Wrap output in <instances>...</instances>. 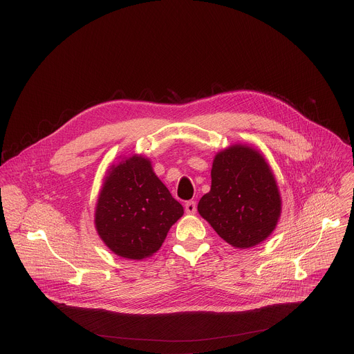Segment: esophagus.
<instances>
[{
    "mask_svg": "<svg viewBox=\"0 0 354 354\" xmlns=\"http://www.w3.org/2000/svg\"><path fill=\"white\" fill-rule=\"evenodd\" d=\"M196 209H197V205H196V201H187L186 204H185V211H186V214H194L196 212Z\"/></svg>",
    "mask_w": 354,
    "mask_h": 354,
    "instance_id": "esophagus-1",
    "label": "esophagus"
}]
</instances>
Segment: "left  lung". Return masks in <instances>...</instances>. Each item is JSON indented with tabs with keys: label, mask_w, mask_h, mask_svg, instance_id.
Segmentation results:
<instances>
[{
	"label": "left lung",
	"mask_w": 354,
	"mask_h": 354,
	"mask_svg": "<svg viewBox=\"0 0 354 354\" xmlns=\"http://www.w3.org/2000/svg\"><path fill=\"white\" fill-rule=\"evenodd\" d=\"M197 209L233 248L248 249L266 241L278 222L281 197L263 156L241 145L216 154L211 190Z\"/></svg>",
	"instance_id": "8db88e82"
}]
</instances>
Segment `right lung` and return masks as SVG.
Masks as SVG:
<instances>
[{"mask_svg":"<svg viewBox=\"0 0 354 354\" xmlns=\"http://www.w3.org/2000/svg\"><path fill=\"white\" fill-rule=\"evenodd\" d=\"M183 207L143 157H131L112 168L100 193L95 227L118 256L142 260L156 253Z\"/></svg>","mask_w":354,"mask_h":354,"instance_id":"right-lung-1","label":"right lung"}]
</instances>
